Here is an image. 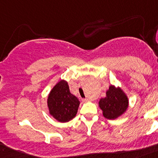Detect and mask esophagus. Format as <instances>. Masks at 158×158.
Here are the masks:
<instances>
[{
	"instance_id": "obj_1",
	"label": "esophagus",
	"mask_w": 158,
	"mask_h": 158,
	"mask_svg": "<svg viewBox=\"0 0 158 158\" xmlns=\"http://www.w3.org/2000/svg\"><path fill=\"white\" fill-rule=\"evenodd\" d=\"M83 102H87V101H89V99L88 98H84V99H83Z\"/></svg>"
}]
</instances>
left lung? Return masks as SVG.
I'll return each mask as SVG.
<instances>
[{
    "label": "left lung",
    "instance_id": "obj_1",
    "mask_svg": "<svg viewBox=\"0 0 158 158\" xmlns=\"http://www.w3.org/2000/svg\"><path fill=\"white\" fill-rule=\"evenodd\" d=\"M103 115L108 119H115L121 116L128 107V99L123 91L114 86H110L106 92V97L99 101Z\"/></svg>",
    "mask_w": 158,
    "mask_h": 158
}]
</instances>
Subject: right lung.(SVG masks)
<instances>
[{
	"instance_id": "obj_1",
	"label": "right lung",
	"mask_w": 158,
	"mask_h": 158,
	"mask_svg": "<svg viewBox=\"0 0 158 158\" xmlns=\"http://www.w3.org/2000/svg\"><path fill=\"white\" fill-rule=\"evenodd\" d=\"M79 104V99L70 93L67 82L64 80L57 83L48 95L50 114L61 123H66L75 118Z\"/></svg>"
}]
</instances>
